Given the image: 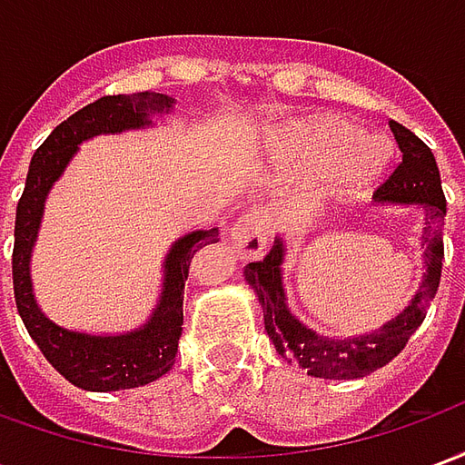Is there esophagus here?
I'll return each instance as SVG.
<instances>
[{
	"label": "esophagus",
	"mask_w": 465,
	"mask_h": 465,
	"mask_svg": "<svg viewBox=\"0 0 465 465\" xmlns=\"http://www.w3.org/2000/svg\"><path fill=\"white\" fill-rule=\"evenodd\" d=\"M269 236H272V219L269 213L259 209L243 213L229 232L232 246L242 253V259H256L266 249Z\"/></svg>",
	"instance_id": "obj_1"
}]
</instances>
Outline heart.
I'll use <instances>...</instances> for the list:
<instances>
[{
    "mask_svg": "<svg viewBox=\"0 0 465 465\" xmlns=\"http://www.w3.org/2000/svg\"><path fill=\"white\" fill-rule=\"evenodd\" d=\"M293 143L312 159L329 162L339 153H346L353 145L357 149L349 153L343 163V183L349 192H363L386 162V146L376 139H366L363 132L339 119H319L303 124L293 132Z\"/></svg>",
    "mask_w": 465,
    "mask_h": 465,
    "instance_id": "b5f03b06",
    "label": "heart"
}]
</instances>
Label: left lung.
<instances>
[{"label":"left lung","mask_w":465,"mask_h":465,"mask_svg":"<svg viewBox=\"0 0 465 465\" xmlns=\"http://www.w3.org/2000/svg\"><path fill=\"white\" fill-rule=\"evenodd\" d=\"M391 129L399 142L401 162L396 163L389 179L376 189V199L393 203H420L426 209V232H423L426 279L416 299L399 319L386 323L376 333H366L356 339H326L306 329L286 309L282 289L283 246L279 239L262 262H252L246 266V282L252 283V289L262 302L266 333L276 351L282 356H289L299 369L316 379H361L386 366L391 359L399 356L413 331L423 323L430 302L439 292L446 196L440 189L436 156L403 124L391 122Z\"/></svg>","instance_id":"1"}]
</instances>
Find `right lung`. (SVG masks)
<instances>
[{
  "instance_id": "add662e5",
  "label": "right lung",
  "mask_w": 465,
  "mask_h": 465,
  "mask_svg": "<svg viewBox=\"0 0 465 465\" xmlns=\"http://www.w3.org/2000/svg\"><path fill=\"white\" fill-rule=\"evenodd\" d=\"M172 96L156 92L136 94H109L79 109L46 136L29 163L26 186L16 203L15 252H12V279H15L16 312L26 331L35 339L45 359L69 383L84 391L136 389L162 379L172 371L183 323V283L189 279L193 253L206 243L219 242V229L193 232L173 243L166 259V282L159 309L143 329L126 336H86L59 329L36 309L29 282V253L35 246L42 209L52 183L64 172L76 146L96 136L122 129H136L149 124V114L169 112Z\"/></svg>"
}]
</instances>
